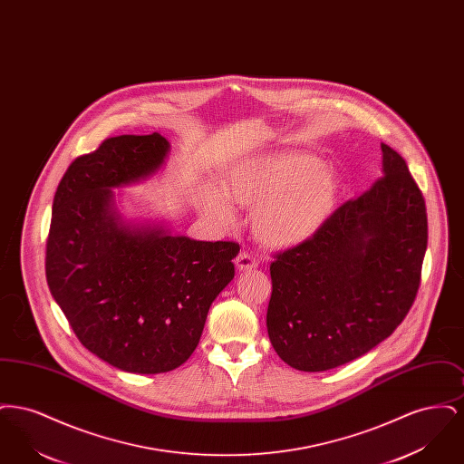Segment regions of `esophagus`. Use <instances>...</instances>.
<instances>
[{
	"instance_id": "obj_1",
	"label": "esophagus",
	"mask_w": 464,
	"mask_h": 464,
	"mask_svg": "<svg viewBox=\"0 0 464 464\" xmlns=\"http://www.w3.org/2000/svg\"><path fill=\"white\" fill-rule=\"evenodd\" d=\"M235 265H237V267H238L240 271H250V269H256V267H257V261H256L250 254L240 252V254L237 256V259H235Z\"/></svg>"
}]
</instances>
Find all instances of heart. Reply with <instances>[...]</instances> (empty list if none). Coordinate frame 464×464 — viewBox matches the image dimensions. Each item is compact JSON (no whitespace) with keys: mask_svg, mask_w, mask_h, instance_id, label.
<instances>
[{"mask_svg":"<svg viewBox=\"0 0 464 464\" xmlns=\"http://www.w3.org/2000/svg\"><path fill=\"white\" fill-rule=\"evenodd\" d=\"M341 193L335 172L303 153L256 156L231 167L221 193H199L201 214L219 226L235 222L233 205L250 210V226L266 246L288 248L306 242L331 218Z\"/></svg>","mask_w":464,"mask_h":464,"instance_id":"heart-1","label":"heart"}]
</instances>
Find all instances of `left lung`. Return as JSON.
<instances>
[{
	"instance_id": "obj_1",
	"label": "left lung",
	"mask_w": 464,
	"mask_h": 464,
	"mask_svg": "<svg viewBox=\"0 0 464 464\" xmlns=\"http://www.w3.org/2000/svg\"><path fill=\"white\" fill-rule=\"evenodd\" d=\"M382 177L314 237L275 256L266 314L278 356L322 372L371 352L407 316L420 284L428 218L420 186L388 144Z\"/></svg>"
}]
</instances>
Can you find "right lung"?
I'll return each mask as SVG.
<instances>
[{
  "mask_svg": "<svg viewBox=\"0 0 464 464\" xmlns=\"http://www.w3.org/2000/svg\"><path fill=\"white\" fill-rule=\"evenodd\" d=\"M169 148L158 132L118 135L76 158L57 186L46 238V282L76 337L137 374L169 372L191 356L240 252L238 243L120 219L112 188L155 174Z\"/></svg>",
  "mask_w": 464,
  "mask_h": 464,
  "instance_id": "1",
  "label": "right lung"
}]
</instances>
